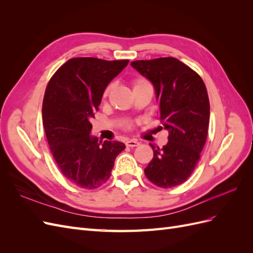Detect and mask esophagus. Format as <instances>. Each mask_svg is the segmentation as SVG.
<instances>
[{
	"instance_id": "34e87169",
	"label": "esophagus",
	"mask_w": 253,
	"mask_h": 253,
	"mask_svg": "<svg viewBox=\"0 0 253 253\" xmlns=\"http://www.w3.org/2000/svg\"><path fill=\"white\" fill-rule=\"evenodd\" d=\"M126 147L133 148V147H137V145H139V142L137 141V140H135V139H129V140H127L126 142Z\"/></svg>"
}]
</instances>
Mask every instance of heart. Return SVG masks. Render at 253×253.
<instances>
[{"label":"heart","mask_w":253,"mask_h":253,"mask_svg":"<svg viewBox=\"0 0 253 253\" xmlns=\"http://www.w3.org/2000/svg\"><path fill=\"white\" fill-rule=\"evenodd\" d=\"M143 84H148V82L145 80H142V79H139V80H136L134 82V87L136 86H139V85H143Z\"/></svg>","instance_id":"heart-1"}]
</instances>
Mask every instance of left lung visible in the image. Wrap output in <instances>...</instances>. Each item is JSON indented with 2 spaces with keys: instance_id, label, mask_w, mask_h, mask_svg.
Instances as JSON below:
<instances>
[{
  "instance_id": "8db88e82",
  "label": "left lung",
  "mask_w": 253,
  "mask_h": 253,
  "mask_svg": "<svg viewBox=\"0 0 253 253\" xmlns=\"http://www.w3.org/2000/svg\"><path fill=\"white\" fill-rule=\"evenodd\" d=\"M132 67L154 86L168 143L156 148L145 176L160 188L185 182L201 158L208 134L210 103L200 75L176 58L140 60Z\"/></svg>"
}]
</instances>
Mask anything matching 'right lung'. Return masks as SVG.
<instances>
[{
  "label": "right lung",
  "mask_w": 253,
  "mask_h": 253,
  "mask_svg": "<svg viewBox=\"0 0 253 253\" xmlns=\"http://www.w3.org/2000/svg\"><path fill=\"white\" fill-rule=\"evenodd\" d=\"M128 60H68L45 90L42 117L49 149L65 178L84 189L108 180L116 157L126 149L119 141H98L90 120L99 110L108 84Z\"/></svg>",
  "instance_id": "add662e5"
}]
</instances>
